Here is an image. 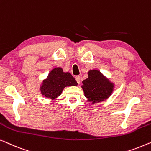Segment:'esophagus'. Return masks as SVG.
I'll return each mask as SVG.
<instances>
[{
    "instance_id": "esophagus-1",
    "label": "esophagus",
    "mask_w": 151,
    "mask_h": 151,
    "mask_svg": "<svg viewBox=\"0 0 151 151\" xmlns=\"http://www.w3.org/2000/svg\"><path fill=\"white\" fill-rule=\"evenodd\" d=\"M76 81H77L78 84H80V81H81V78H80V76H76Z\"/></svg>"
}]
</instances>
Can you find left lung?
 <instances>
[{"label": "left lung", "instance_id": "left-lung-1", "mask_svg": "<svg viewBox=\"0 0 151 151\" xmlns=\"http://www.w3.org/2000/svg\"><path fill=\"white\" fill-rule=\"evenodd\" d=\"M82 84L84 96L92 104L108 99L114 89V84L96 69L90 70L88 72V78L84 80Z\"/></svg>", "mask_w": 151, "mask_h": 151}]
</instances>
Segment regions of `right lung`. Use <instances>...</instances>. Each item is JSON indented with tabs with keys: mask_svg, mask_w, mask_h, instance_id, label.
<instances>
[{
	"mask_svg": "<svg viewBox=\"0 0 151 151\" xmlns=\"http://www.w3.org/2000/svg\"><path fill=\"white\" fill-rule=\"evenodd\" d=\"M78 85L77 82L69 72H64L60 67L51 70L40 86L41 94L46 98L55 100L67 86Z\"/></svg>",
	"mask_w": 151,
	"mask_h": 151,
	"instance_id": "1",
	"label": "right lung"
}]
</instances>
